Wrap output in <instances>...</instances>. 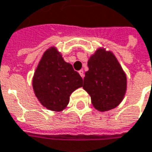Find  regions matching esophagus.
<instances>
[{
    "label": "esophagus",
    "mask_w": 152,
    "mask_h": 152,
    "mask_svg": "<svg viewBox=\"0 0 152 152\" xmlns=\"http://www.w3.org/2000/svg\"><path fill=\"white\" fill-rule=\"evenodd\" d=\"M79 74L80 75V76L82 77V78H84V76H85V75H84V71L83 70H80L79 71Z\"/></svg>",
    "instance_id": "esophagus-1"
}]
</instances>
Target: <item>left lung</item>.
<instances>
[{
	"instance_id": "1",
	"label": "left lung",
	"mask_w": 152,
	"mask_h": 152,
	"mask_svg": "<svg viewBox=\"0 0 152 152\" xmlns=\"http://www.w3.org/2000/svg\"><path fill=\"white\" fill-rule=\"evenodd\" d=\"M88 67L83 88L91 95L94 108L107 111L117 107L126 92L127 78L114 55L99 49L89 59Z\"/></svg>"
}]
</instances>
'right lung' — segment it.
Returning <instances> with one entry per match:
<instances>
[{"label":"right lung","mask_w":152,"mask_h":152,"mask_svg":"<svg viewBox=\"0 0 152 152\" xmlns=\"http://www.w3.org/2000/svg\"><path fill=\"white\" fill-rule=\"evenodd\" d=\"M83 80L54 48L43 53L36 69L33 87L37 98L47 109L61 111L68 104L70 95L82 86Z\"/></svg>","instance_id":"obj_1"}]
</instances>
